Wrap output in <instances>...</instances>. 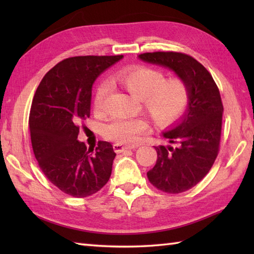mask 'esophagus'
<instances>
[{
  "label": "esophagus",
  "mask_w": 254,
  "mask_h": 254,
  "mask_svg": "<svg viewBox=\"0 0 254 254\" xmlns=\"http://www.w3.org/2000/svg\"><path fill=\"white\" fill-rule=\"evenodd\" d=\"M135 146H128V145H122V144H113V149L116 153H122L126 149H133Z\"/></svg>",
  "instance_id": "esophagus-1"
}]
</instances>
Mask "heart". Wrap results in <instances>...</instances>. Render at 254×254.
I'll return each instance as SVG.
<instances>
[{
	"label": "heart",
	"mask_w": 254,
	"mask_h": 254,
	"mask_svg": "<svg viewBox=\"0 0 254 254\" xmlns=\"http://www.w3.org/2000/svg\"><path fill=\"white\" fill-rule=\"evenodd\" d=\"M116 80L128 93L142 100V104L153 120L159 126H169L176 122L187 110L190 91L185 80L180 77L166 78L163 71L147 66L122 71L117 74ZM110 84L101 82L94 96V109L104 112ZM148 128L144 118L116 117L102 127L107 139L117 144L134 143Z\"/></svg>",
	"instance_id": "obj_1"
}]
</instances>
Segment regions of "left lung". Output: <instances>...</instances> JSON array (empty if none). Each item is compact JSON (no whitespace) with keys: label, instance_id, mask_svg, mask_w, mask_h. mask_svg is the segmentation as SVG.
<instances>
[{"label":"left lung","instance_id":"obj_1","mask_svg":"<svg viewBox=\"0 0 254 254\" xmlns=\"http://www.w3.org/2000/svg\"><path fill=\"white\" fill-rule=\"evenodd\" d=\"M138 58L172 69L190 91L186 115L164 133L176 147L156 146L157 160L147 172L149 182L160 191H188L208 174L219 152L224 111L219 89L207 69L186 53L146 52Z\"/></svg>","mask_w":254,"mask_h":254}]
</instances>
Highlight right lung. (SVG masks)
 Returning <instances> with one entry per match:
<instances>
[{
    "label": "right lung",
    "mask_w": 254,
    "mask_h": 254,
    "mask_svg": "<svg viewBox=\"0 0 254 254\" xmlns=\"http://www.w3.org/2000/svg\"><path fill=\"white\" fill-rule=\"evenodd\" d=\"M123 56L73 57L58 63L38 86L29 115L32 150L41 171L74 197L98 192L109 180L116 157L109 142L95 152L77 141L79 124L90 116L95 79Z\"/></svg>",
    "instance_id": "obj_1"
}]
</instances>
